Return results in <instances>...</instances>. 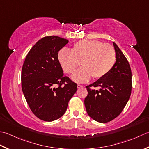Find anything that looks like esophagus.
<instances>
[{
	"instance_id": "1",
	"label": "esophagus",
	"mask_w": 149,
	"mask_h": 149,
	"mask_svg": "<svg viewBox=\"0 0 149 149\" xmlns=\"http://www.w3.org/2000/svg\"><path fill=\"white\" fill-rule=\"evenodd\" d=\"M81 88H83V86L82 85H80V84H78V85H77V88L78 89H80Z\"/></svg>"
}]
</instances>
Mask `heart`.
<instances>
[{
    "instance_id": "heart-1",
    "label": "heart",
    "mask_w": 149,
    "mask_h": 149,
    "mask_svg": "<svg viewBox=\"0 0 149 149\" xmlns=\"http://www.w3.org/2000/svg\"><path fill=\"white\" fill-rule=\"evenodd\" d=\"M58 59L63 70L68 74H73L82 65L72 79L83 83L92 77L99 79L109 74L116 63V54L110 45L99 40H83L75 43L72 49H61L58 53Z\"/></svg>"
}]
</instances>
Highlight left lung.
Returning <instances> with one entry per match:
<instances>
[{"label":"left lung","mask_w":149,"mask_h":149,"mask_svg":"<svg viewBox=\"0 0 149 149\" xmlns=\"http://www.w3.org/2000/svg\"><path fill=\"white\" fill-rule=\"evenodd\" d=\"M116 61L105 76L86 86L88 95L84 99L87 113L94 120L107 123L118 116L129 101L132 90V72L126 57L113 42ZM99 86L100 90L90 87Z\"/></svg>","instance_id":"1"}]
</instances>
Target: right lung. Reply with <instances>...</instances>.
<instances>
[{
  "mask_svg": "<svg viewBox=\"0 0 149 149\" xmlns=\"http://www.w3.org/2000/svg\"><path fill=\"white\" fill-rule=\"evenodd\" d=\"M68 42L57 36L43 37L31 48L23 64V94L32 112L43 121L63 116L77 91V84L64 76L58 59L59 51Z\"/></svg>",
  "mask_w": 149,
  "mask_h": 149,
  "instance_id": "1",
  "label": "right lung"
}]
</instances>
